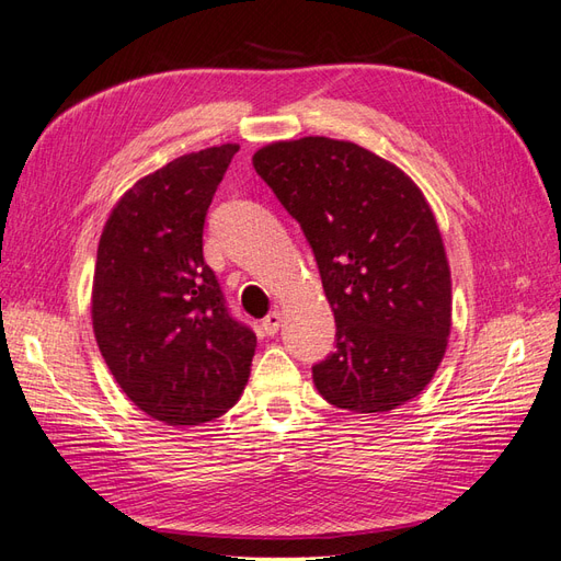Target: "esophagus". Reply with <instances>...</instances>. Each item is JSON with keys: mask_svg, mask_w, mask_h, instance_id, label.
Returning <instances> with one entry per match:
<instances>
[{"mask_svg": "<svg viewBox=\"0 0 561 561\" xmlns=\"http://www.w3.org/2000/svg\"><path fill=\"white\" fill-rule=\"evenodd\" d=\"M278 328H280V313H278V311H271V313L262 320V330H264L266 334H276Z\"/></svg>", "mask_w": 561, "mask_h": 561, "instance_id": "esophagus-1", "label": "esophagus"}]
</instances>
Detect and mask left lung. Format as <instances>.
I'll return each instance as SVG.
<instances>
[{
  "mask_svg": "<svg viewBox=\"0 0 561 561\" xmlns=\"http://www.w3.org/2000/svg\"><path fill=\"white\" fill-rule=\"evenodd\" d=\"M252 165L307 236L334 311L318 393L358 414L416 398L451 330L449 262L426 196L375 151L320 135L271 142Z\"/></svg>",
  "mask_w": 561,
  "mask_h": 561,
  "instance_id": "1",
  "label": "left lung"
}]
</instances>
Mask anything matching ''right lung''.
<instances>
[{"mask_svg":"<svg viewBox=\"0 0 561 561\" xmlns=\"http://www.w3.org/2000/svg\"><path fill=\"white\" fill-rule=\"evenodd\" d=\"M239 145L192 151L135 182L98 245L91 316L124 393L168 426H201L239 402L257 336L203 262V225Z\"/></svg>","mask_w":561,"mask_h":561,"instance_id":"1","label":"right lung"}]
</instances>
